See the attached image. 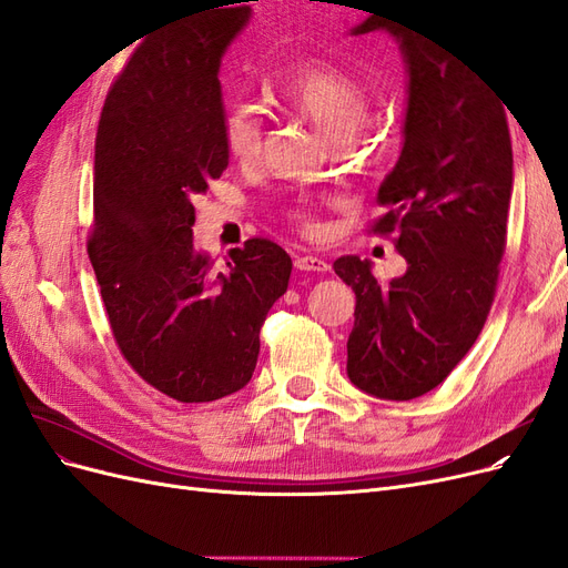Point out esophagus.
I'll list each match as a JSON object with an SVG mask.
<instances>
[{
	"label": "esophagus",
	"instance_id": "obj_1",
	"mask_svg": "<svg viewBox=\"0 0 568 568\" xmlns=\"http://www.w3.org/2000/svg\"><path fill=\"white\" fill-rule=\"evenodd\" d=\"M294 265L301 272H326V270H329L326 261H322V257H317V255H296Z\"/></svg>",
	"mask_w": 568,
	"mask_h": 568
}]
</instances>
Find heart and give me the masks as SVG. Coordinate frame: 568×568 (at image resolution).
I'll use <instances>...</instances> for the list:
<instances>
[{"label": "heart", "mask_w": 568, "mask_h": 568, "mask_svg": "<svg viewBox=\"0 0 568 568\" xmlns=\"http://www.w3.org/2000/svg\"><path fill=\"white\" fill-rule=\"evenodd\" d=\"M277 97L286 106L303 113L311 123L329 136L332 142L355 134L367 115V90L365 84L351 73L326 63H298L277 80ZM222 144L227 153L248 163L263 144L261 115L253 106L234 104L222 118ZM307 227H313L305 209L294 211Z\"/></svg>", "instance_id": "b5f03b06"}]
</instances>
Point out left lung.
Listing matches in <instances>:
<instances>
[{
    "instance_id": "1",
    "label": "left lung",
    "mask_w": 568,
    "mask_h": 568,
    "mask_svg": "<svg viewBox=\"0 0 568 568\" xmlns=\"http://www.w3.org/2000/svg\"><path fill=\"white\" fill-rule=\"evenodd\" d=\"M384 30L407 73L403 149L379 186L374 232H395L407 270L388 284L372 261L341 255L355 291L348 379L384 400L436 388L474 346L497 284L514 184L503 101L422 19L367 16L351 36Z\"/></svg>"
}]
</instances>
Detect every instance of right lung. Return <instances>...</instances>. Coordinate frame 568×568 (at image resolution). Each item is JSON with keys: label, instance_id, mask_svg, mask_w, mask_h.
Segmentation results:
<instances>
[{"label": "right lung", "instance_id": "add662e5", "mask_svg": "<svg viewBox=\"0 0 568 568\" xmlns=\"http://www.w3.org/2000/svg\"><path fill=\"white\" fill-rule=\"evenodd\" d=\"M251 13L222 2L153 32L99 120L90 261L120 353L180 403L251 382L261 326L291 277L288 253L267 239L232 248L225 272L194 248V199L230 165L220 65Z\"/></svg>", "mask_w": 568, "mask_h": 568}]
</instances>
